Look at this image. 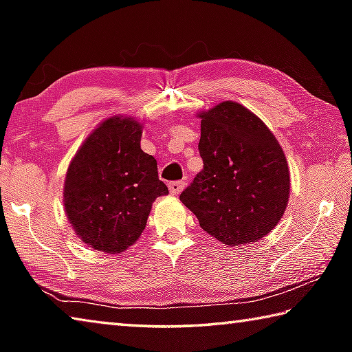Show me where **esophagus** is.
Returning a JSON list of instances; mask_svg holds the SVG:
<instances>
[{
    "instance_id": "obj_1",
    "label": "esophagus",
    "mask_w": 352,
    "mask_h": 352,
    "mask_svg": "<svg viewBox=\"0 0 352 352\" xmlns=\"http://www.w3.org/2000/svg\"><path fill=\"white\" fill-rule=\"evenodd\" d=\"M183 188H184V182H170L169 183V192L172 195L180 194L182 190H183Z\"/></svg>"
}]
</instances>
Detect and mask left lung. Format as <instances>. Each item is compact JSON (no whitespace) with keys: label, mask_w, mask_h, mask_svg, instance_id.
Returning a JSON list of instances; mask_svg holds the SVG:
<instances>
[{"label":"left lung","mask_w":352,"mask_h":352,"mask_svg":"<svg viewBox=\"0 0 352 352\" xmlns=\"http://www.w3.org/2000/svg\"><path fill=\"white\" fill-rule=\"evenodd\" d=\"M197 116L204 170L183 190L182 204L225 245L262 239L289 204L290 172L283 147L239 102L223 100Z\"/></svg>","instance_id":"8db88e82"}]
</instances>
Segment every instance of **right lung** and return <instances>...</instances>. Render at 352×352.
I'll return each mask as SVG.
<instances>
[{
    "instance_id": "right-lung-1",
    "label": "right lung",
    "mask_w": 352,
    "mask_h": 352,
    "mask_svg": "<svg viewBox=\"0 0 352 352\" xmlns=\"http://www.w3.org/2000/svg\"><path fill=\"white\" fill-rule=\"evenodd\" d=\"M141 135L135 118H107L68 166L65 212L79 239L98 252H126L146 228L155 199L169 194L157 160L142 152Z\"/></svg>"
}]
</instances>
